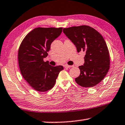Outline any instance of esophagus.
<instances>
[{"instance_id": "esophagus-1", "label": "esophagus", "mask_w": 125, "mask_h": 125, "mask_svg": "<svg viewBox=\"0 0 125 125\" xmlns=\"http://www.w3.org/2000/svg\"><path fill=\"white\" fill-rule=\"evenodd\" d=\"M73 65H69L68 64H66L64 65V67L66 68H71V67H73Z\"/></svg>"}]
</instances>
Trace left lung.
<instances>
[{
	"label": "left lung",
	"instance_id": "8db88e82",
	"mask_svg": "<svg viewBox=\"0 0 125 125\" xmlns=\"http://www.w3.org/2000/svg\"><path fill=\"white\" fill-rule=\"evenodd\" d=\"M63 32L74 44L78 52H85L84 63L75 80L83 87H93L103 80L110 68L109 52L103 37L87 25L63 29Z\"/></svg>",
	"mask_w": 125,
	"mask_h": 125
}]
</instances>
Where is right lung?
<instances>
[{
    "label": "right lung",
    "instance_id": "1",
    "mask_svg": "<svg viewBox=\"0 0 125 125\" xmlns=\"http://www.w3.org/2000/svg\"><path fill=\"white\" fill-rule=\"evenodd\" d=\"M62 32V27H37L22 40L18 51L21 73L33 89L45 92L53 87L62 65L53 67L44 62L51 45Z\"/></svg>",
    "mask_w": 125,
    "mask_h": 125
}]
</instances>
